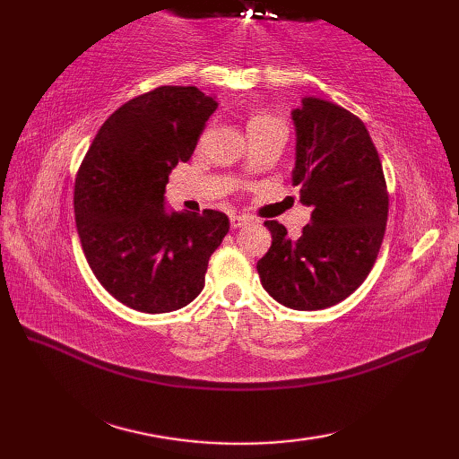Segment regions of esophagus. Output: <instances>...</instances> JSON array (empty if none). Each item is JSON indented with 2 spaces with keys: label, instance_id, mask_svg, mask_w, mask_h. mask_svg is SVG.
Masks as SVG:
<instances>
[{
  "label": "esophagus",
  "instance_id": "esophagus-1",
  "mask_svg": "<svg viewBox=\"0 0 459 459\" xmlns=\"http://www.w3.org/2000/svg\"><path fill=\"white\" fill-rule=\"evenodd\" d=\"M252 219L247 217V214H230V227L232 229H240V227H247Z\"/></svg>",
  "mask_w": 459,
  "mask_h": 459
}]
</instances>
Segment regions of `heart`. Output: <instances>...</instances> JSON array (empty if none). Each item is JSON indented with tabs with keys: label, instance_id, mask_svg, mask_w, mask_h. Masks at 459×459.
<instances>
[{
	"label": "heart",
	"instance_id": "heart-1",
	"mask_svg": "<svg viewBox=\"0 0 459 459\" xmlns=\"http://www.w3.org/2000/svg\"><path fill=\"white\" fill-rule=\"evenodd\" d=\"M270 122H280L278 118H274V116H270L266 112H258V114H252L248 118V130L255 128V126H260V124H270Z\"/></svg>",
	"mask_w": 459,
	"mask_h": 459
}]
</instances>
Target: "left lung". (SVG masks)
Masks as SVG:
<instances>
[{"mask_svg":"<svg viewBox=\"0 0 459 459\" xmlns=\"http://www.w3.org/2000/svg\"><path fill=\"white\" fill-rule=\"evenodd\" d=\"M299 201L311 209L298 240L266 221L272 247L258 260L260 281L278 304L314 311L343 301L363 284L383 245L388 191L373 140L355 114L309 99L291 110Z\"/></svg>","mask_w":459,"mask_h":459,"instance_id":"obj_1","label":"left lung"}]
</instances>
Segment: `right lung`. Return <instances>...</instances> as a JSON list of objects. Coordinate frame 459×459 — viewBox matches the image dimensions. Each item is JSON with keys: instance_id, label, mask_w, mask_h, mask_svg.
Returning a JSON list of instances; mask_svg holds the SVG:
<instances>
[{"instance_id": "obj_1", "label": "right lung", "mask_w": 459, "mask_h": 459, "mask_svg": "<svg viewBox=\"0 0 459 459\" xmlns=\"http://www.w3.org/2000/svg\"><path fill=\"white\" fill-rule=\"evenodd\" d=\"M217 106L197 86L135 96L102 124L76 173L84 256L106 291L132 309L168 314L191 304L229 232L224 212H168L163 197Z\"/></svg>"}]
</instances>
